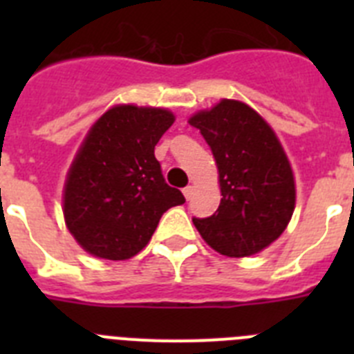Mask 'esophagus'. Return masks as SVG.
Segmentation results:
<instances>
[{"mask_svg": "<svg viewBox=\"0 0 354 354\" xmlns=\"http://www.w3.org/2000/svg\"><path fill=\"white\" fill-rule=\"evenodd\" d=\"M193 192H195V187L193 186H186L183 189V193H184V196H186V200H189L193 196Z\"/></svg>", "mask_w": 354, "mask_h": 354, "instance_id": "34e87169", "label": "esophagus"}]
</instances>
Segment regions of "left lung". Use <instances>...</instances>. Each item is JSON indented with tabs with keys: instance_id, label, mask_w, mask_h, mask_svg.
<instances>
[{
	"instance_id": "1",
	"label": "left lung",
	"mask_w": 354,
	"mask_h": 354,
	"mask_svg": "<svg viewBox=\"0 0 354 354\" xmlns=\"http://www.w3.org/2000/svg\"><path fill=\"white\" fill-rule=\"evenodd\" d=\"M200 129L220 174V207L193 218L204 241L227 257H248L270 246L289 225L296 202L289 159L268 122L239 101L223 99L189 118Z\"/></svg>"
}]
</instances>
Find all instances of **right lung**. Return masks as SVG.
<instances>
[{
    "mask_svg": "<svg viewBox=\"0 0 354 354\" xmlns=\"http://www.w3.org/2000/svg\"><path fill=\"white\" fill-rule=\"evenodd\" d=\"M174 120L168 109L122 104L86 134L65 180L64 216L68 232L93 257H134L162 212L186 202L165 183L154 156Z\"/></svg>",
    "mask_w": 354,
    "mask_h": 354,
    "instance_id": "right-lung-1",
    "label": "right lung"
}]
</instances>
